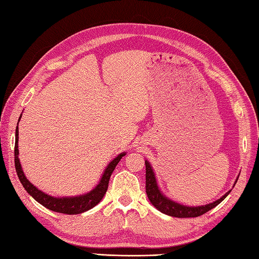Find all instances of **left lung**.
I'll use <instances>...</instances> for the list:
<instances>
[{
    "label": "left lung",
    "mask_w": 259,
    "mask_h": 259,
    "mask_svg": "<svg viewBox=\"0 0 259 259\" xmlns=\"http://www.w3.org/2000/svg\"><path fill=\"white\" fill-rule=\"evenodd\" d=\"M145 162H146V192H147L148 199L150 200L152 206L156 207L159 211L169 214V216L171 217L187 218V217L201 216V214H203L205 212L210 210V209L216 207L217 205H219V203H221L225 198L230 194V191H232V189H230L222 198L214 200L213 202L207 203V205L186 206V205H183V203H179L177 201L170 199L169 197H167L163 194L160 189V187L158 186L156 175H155V171H153L150 162L148 160H145ZM238 177L236 178L234 186L236 185V183H237Z\"/></svg>",
    "instance_id": "obj_1"
}]
</instances>
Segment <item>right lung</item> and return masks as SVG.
Returning a JSON list of instances; mask_svg holds the SVG:
<instances>
[{
	"label": "right lung",
	"mask_w": 259,
	"mask_h": 259,
	"mask_svg": "<svg viewBox=\"0 0 259 259\" xmlns=\"http://www.w3.org/2000/svg\"><path fill=\"white\" fill-rule=\"evenodd\" d=\"M21 117L22 113L18 120V125H16L15 129L14 162L16 174H18V177L21 181V184L23 185L27 194L32 196V198H34L37 202H40L42 206L50 209V210L67 214L82 213L97 206L98 203L102 200L103 196L106 195L110 177H111L113 170L117 167V164L121 160V158L125 156V152L119 153L117 157L113 158L112 160L108 163V166L104 169L98 185L92 190L85 192V194L73 197H53L51 195L46 194V192H43L42 190L36 188L32 183H30V180L25 177L23 169H22L19 159V122L21 120Z\"/></svg>",
	"instance_id": "obj_1"
}]
</instances>
